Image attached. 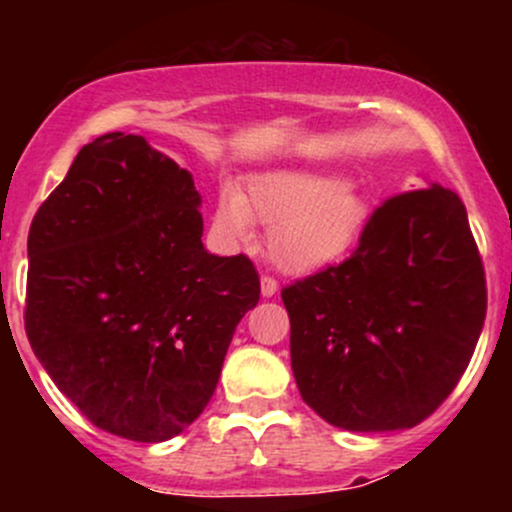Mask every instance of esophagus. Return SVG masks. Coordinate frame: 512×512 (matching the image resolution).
Instances as JSON below:
<instances>
[{
  "instance_id": "34e87169",
  "label": "esophagus",
  "mask_w": 512,
  "mask_h": 512,
  "mask_svg": "<svg viewBox=\"0 0 512 512\" xmlns=\"http://www.w3.org/2000/svg\"><path fill=\"white\" fill-rule=\"evenodd\" d=\"M276 289H279V284H276L274 276H262V296L264 298H272Z\"/></svg>"
}]
</instances>
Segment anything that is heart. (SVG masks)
<instances>
[{"label":"heart","mask_w":512,"mask_h":512,"mask_svg":"<svg viewBox=\"0 0 512 512\" xmlns=\"http://www.w3.org/2000/svg\"><path fill=\"white\" fill-rule=\"evenodd\" d=\"M368 216V202L344 178L281 170L250 180L243 195L223 190L214 231L226 243L245 245L260 223L269 228V260L286 274L310 276L356 248Z\"/></svg>","instance_id":"heart-1"}]
</instances>
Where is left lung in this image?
Listing matches in <instances>:
<instances>
[{"instance_id":"8db88e82","label":"left lung","mask_w":512,"mask_h":512,"mask_svg":"<svg viewBox=\"0 0 512 512\" xmlns=\"http://www.w3.org/2000/svg\"><path fill=\"white\" fill-rule=\"evenodd\" d=\"M303 402L344 431H399L460 383L486 317L467 209L433 182L385 199L344 262L281 291Z\"/></svg>"}]
</instances>
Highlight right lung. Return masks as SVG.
Instances as JSON below:
<instances>
[{"mask_svg":"<svg viewBox=\"0 0 512 512\" xmlns=\"http://www.w3.org/2000/svg\"><path fill=\"white\" fill-rule=\"evenodd\" d=\"M192 175L139 134L86 144L28 231L26 334L93 426L161 443L202 414L260 301L245 255L202 245Z\"/></svg>","mask_w":512,"mask_h":512,"instance_id":"right-lung-1","label":"right lung"}]
</instances>
